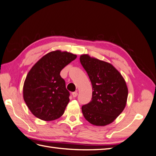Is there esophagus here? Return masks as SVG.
Returning <instances> with one entry per match:
<instances>
[{
	"mask_svg": "<svg viewBox=\"0 0 156 156\" xmlns=\"http://www.w3.org/2000/svg\"><path fill=\"white\" fill-rule=\"evenodd\" d=\"M77 95H78L77 91H75V92H73V93H72V96H73V98L77 97Z\"/></svg>",
	"mask_w": 156,
	"mask_h": 156,
	"instance_id": "34e87169",
	"label": "esophagus"
}]
</instances>
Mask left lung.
I'll list each match as a JSON object with an SVG mask.
<instances>
[{"mask_svg": "<svg viewBox=\"0 0 156 156\" xmlns=\"http://www.w3.org/2000/svg\"><path fill=\"white\" fill-rule=\"evenodd\" d=\"M80 62L92 85L91 101L82 106L87 121L96 126L112 123L125 109L128 88L122 75L110 63L91 57L80 56Z\"/></svg>", "mask_w": 156, "mask_h": 156, "instance_id": "obj_1", "label": "left lung"}]
</instances>
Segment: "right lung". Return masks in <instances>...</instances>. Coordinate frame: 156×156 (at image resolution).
<instances>
[{"instance_id":"right-lung-1","label":"right lung","mask_w":156,"mask_h":156,"mask_svg":"<svg viewBox=\"0 0 156 156\" xmlns=\"http://www.w3.org/2000/svg\"><path fill=\"white\" fill-rule=\"evenodd\" d=\"M77 58L71 52L55 50L46 54L27 75L23 96L34 115L42 120L60 118L69 102V92L60 75L61 70Z\"/></svg>"}]
</instances>
